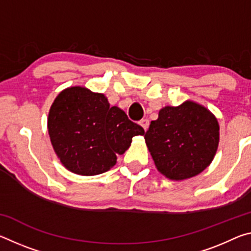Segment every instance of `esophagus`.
<instances>
[{
    "instance_id": "34e87169",
    "label": "esophagus",
    "mask_w": 251,
    "mask_h": 251,
    "mask_svg": "<svg viewBox=\"0 0 251 251\" xmlns=\"http://www.w3.org/2000/svg\"><path fill=\"white\" fill-rule=\"evenodd\" d=\"M139 125H141L143 128H144V130L146 131L147 128H148V126H150V121L146 120V118H144V120L139 121Z\"/></svg>"
}]
</instances>
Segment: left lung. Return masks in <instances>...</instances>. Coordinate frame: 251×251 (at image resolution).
I'll return each instance as SVG.
<instances>
[{
	"label": "left lung",
	"instance_id": "8db88e82",
	"mask_svg": "<svg viewBox=\"0 0 251 251\" xmlns=\"http://www.w3.org/2000/svg\"><path fill=\"white\" fill-rule=\"evenodd\" d=\"M145 141L157 169L169 179L182 180L209 166L218 147L219 125L207 108L187 100L160 109Z\"/></svg>",
	"mask_w": 251,
	"mask_h": 251
}]
</instances>
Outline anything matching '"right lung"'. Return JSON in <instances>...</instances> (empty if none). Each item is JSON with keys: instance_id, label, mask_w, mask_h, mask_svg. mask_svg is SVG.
<instances>
[{"instance_id": "add662e5", "label": "right lung", "mask_w": 251, "mask_h": 251, "mask_svg": "<svg viewBox=\"0 0 251 251\" xmlns=\"http://www.w3.org/2000/svg\"><path fill=\"white\" fill-rule=\"evenodd\" d=\"M48 128L62 164L84 176L107 172L134 136L145 134L124 110L109 107L103 94L79 86L59 93L50 106Z\"/></svg>"}]
</instances>
